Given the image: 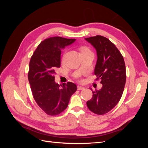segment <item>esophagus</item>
I'll return each mask as SVG.
<instances>
[{"instance_id":"obj_1","label":"esophagus","mask_w":148,"mask_h":148,"mask_svg":"<svg viewBox=\"0 0 148 148\" xmlns=\"http://www.w3.org/2000/svg\"><path fill=\"white\" fill-rule=\"evenodd\" d=\"M77 90H83L84 88L83 87V86H79V85H78L77 86Z\"/></svg>"}]
</instances>
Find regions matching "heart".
Returning <instances> with one entry per match:
<instances>
[{
	"label": "heart",
	"mask_w": 148,
	"mask_h": 148,
	"mask_svg": "<svg viewBox=\"0 0 148 148\" xmlns=\"http://www.w3.org/2000/svg\"><path fill=\"white\" fill-rule=\"evenodd\" d=\"M84 50H88V49L86 48H83L82 49H81V51H84Z\"/></svg>",
	"instance_id": "obj_1"
}]
</instances>
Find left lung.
<instances>
[{"mask_svg":"<svg viewBox=\"0 0 148 148\" xmlns=\"http://www.w3.org/2000/svg\"><path fill=\"white\" fill-rule=\"evenodd\" d=\"M85 40L97 51L94 73L102 84L101 89L92 92V98L86 104L91 111L102 115L114 108L121 99L126 83V67L120 51L108 38L97 36Z\"/></svg>","mask_w":148,"mask_h":148,"instance_id":"left-lung-1","label":"left lung"}]
</instances>
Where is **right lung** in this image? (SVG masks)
Wrapping results in <instances>:
<instances>
[{"label":"right lung","instance_id":"add662e5","mask_svg":"<svg viewBox=\"0 0 148 148\" xmlns=\"http://www.w3.org/2000/svg\"><path fill=\"white\" fill-rule=\"evenodd\" d=\"M76 41L75 39L53 37L40 42L29 64L28 78L34 100L47 114H59L67 108L77 90L73 83L59 85L55 81V70L60 67L61 50Z\"/></svg>","mask_w":148,"mask_h":148}]
</instances>
